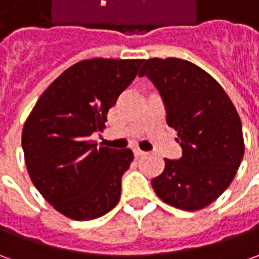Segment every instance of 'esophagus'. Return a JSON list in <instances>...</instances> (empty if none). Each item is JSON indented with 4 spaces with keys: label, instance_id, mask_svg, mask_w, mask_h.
<instances>
[{
    "label": "esophagus",
    "instance_id": "1",
    "mask_svg": "<svg viewBox=\"0 0 259 259\" xmlns=\"http://www.w3.org/2000/svg\"><path fill=\"white\" fill-rule=\"evenodd\" d=\"M134 154L135 157H143V155H145L144 151H141L140 148H137V150H134Z\"/></svg>",
    "mask_w": 259,
    "mask_h": 259
}]
</instances>
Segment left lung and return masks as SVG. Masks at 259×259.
I'll use <instances>...</instances> for the list:
<instances>
[{"label":"left lung","instance_id":"left-lung-1","mask_svg":"<svg viewBox=\"0 0 259 259\" xmlns=\"http://www.w3.org/2000/svg\"><path fill=\"white\" fill-rule=\"evenodd\" d=\"M138 76H147L160 92L167 124L177 131L183 150L179 160L164 158V171L151 186L177 209H203L228 189L241 165V118L224 88L187 60H144Z\"/></svg>","mask_w":259,"mask_h":259}]
</instances>
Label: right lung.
Returning a JSON list of instances; mask_svg holds the SVG:
<instances>
[{
	"instance_id": "right-lung-1",
	"label": "right lung",
	"mask_w": 259,
	"mask_h": 259,
	"mask_svg": "<svg viewBox=\"0 0 259 259\" xmlns=\"http://www.w3.org/2000/svg\"><path fill=\"white\" fill-rule=\"evenodd\" d=\"M144 60L91 59L66 69L38 98L23 128L25 165L35 189L57 212L91 221L112 210L121 177L134 154L130 148L98 147L102 131Z\"/></svg>"
}]
</instances>
